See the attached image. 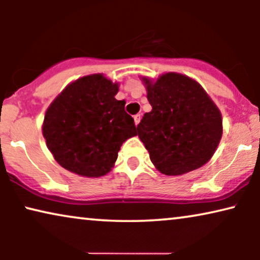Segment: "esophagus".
<instances>
[{
	"label": "esophagus",
	"mask_w": 260,
	"mask_h": 260,
	"mask_svg": "<svg viewBox=\"0 0 260 260\" xmlns=\"http://www.w3.org/2000/svg\"><path fill=\"white\" fill-rule=\"evenodd\" d=\"M134 119H135V124L138 125V124H140V122H141V115H136L134 117Z\"/></svg>",
	"instance_id": "34e87169"
}]
</instances>
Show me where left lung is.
Segmentation results:
<instances>
[{"instance_id":"8db88e82","label":"left lung","mask_w":260,"mask_h":260,"mask_svg":"<svg viewBox=\"0 0 260 260\" xmlns=\"http://www.w3.org/2000/svg\"><path fill=\"white\" fill-rule=\"evenodd\" d=\"M151 111L137 125L152 165L168 176L206 165L222 136V116L204 87L181 73L141 77Z\"/></svg>"}]
</instances>
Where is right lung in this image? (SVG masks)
I'll return each instance as SVG.
<instances>
[{"mask_svg": "<svg viewBox=\"0 0 260 260\" xmlns=\"http://www.w3.org/2000/svg\"><path fill=\"white\" fill-rule=\"evenodd\" d=\"M118 83L95 73L72 81L46 110L42 135L62 168L85 177L110 173L120 147L137 135L134 118L117 101Z\"/></svg>", "mask_w": 260, "mask_h": 260, "instance_id": "right-lung-1", "label": "right lung"}]
</instances>
